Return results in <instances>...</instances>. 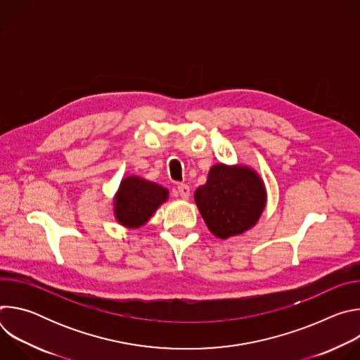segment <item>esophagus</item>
<instances>
[{"mask_svg":"<svg viewBox=\"0 0 360 360\" xmlns=\"http://www.w3.org/2000/svg\"><path fill=\"white\" fill-rule=\"evenodd\" d=\"M178 193H179V196H181L182 199H188L189 195H191V189H189L188 185L179 184V185H178Z\"/></svg>","mask_w":360,"mask_h":360,"instance_id":"1","label":"esophagus"}]
</instances>
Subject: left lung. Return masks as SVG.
Returning a JSON list of instances; mask_svg holds the SVG:
<instances>
[{"instance_id":"left-lung-1","label":"left lung","mask_w":360,"mask_h":360,"mask_svg":"<svg viewBox=\"0 0 360 360\" xmlns=\"http://www.w3.org/2000/svg\"><path fill=\"white\" fill-rule=\"evenodd\" d=\"M196 207L208 229L221 239L256 225L266 205L264 181L249 167L217 164L207 184L195 191Z\"/></svg>"}]
</instances>
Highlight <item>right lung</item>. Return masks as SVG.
<instances>
[{
  "label": "right lung",
  "instance_id": "1",
  "mask_svg": "<svg viewBox=\"0 0 360 360\" xmlns=\"http://www.w3.org/2000/svg\"><path fill=\"white\" fill-rule=\"evenodd\" d=\"M168 189L155 182L139 176H128L121 181L115 195V218L127 228H139L168 199Z\"/></svg>",
  "mask_w": 360,
  "mask_h": 360
}]
</instances>
